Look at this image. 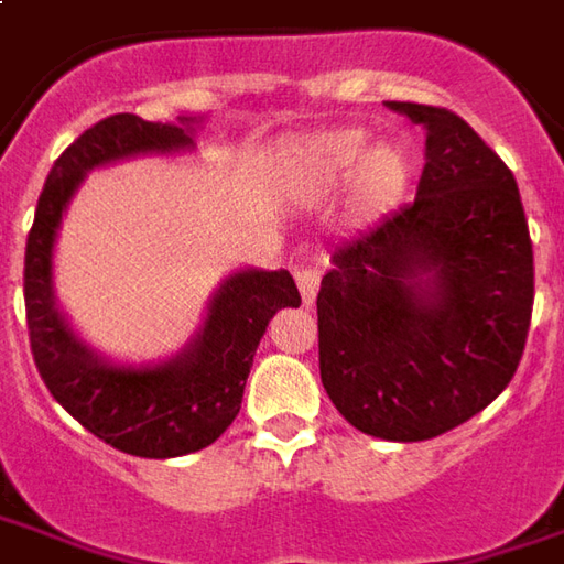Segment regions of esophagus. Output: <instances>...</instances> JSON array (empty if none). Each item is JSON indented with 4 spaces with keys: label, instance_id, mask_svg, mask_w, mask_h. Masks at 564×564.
Segmentation results:
<instances>
[{
    "label": "esophagus",
    "instance_id": "1",
    "mask_svg": "<svg viewBox=\"0 0 564 564\" xmlns=\"http://www.w3.org/2000/svg\"><path fill=\"white\" fill-rule=\"evenodd\" d=\"M294 282H297V289H301L304 304H313L316 289H319V273H316L313 267H297V270H294Z\"/></svg>",
    "mask_w": 564,
    "mask_h": 564
}]
</instances>
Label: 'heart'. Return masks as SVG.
Listing matches in <instances>:
<instances>
[{"label":"heart","instance_id":"obj_1","mask_svg":"<svg viewBox=\"0 0 564 564\" xmlns=\"http://www.w3.org/2000/svg\"><path fill=\"white\" fill-rule=\"evenodd\" d=\"M362 151H366V135L360 130H341L319 135L316 142H310L304 151L310 173L323 183L344 180L350 170L360 164ZM410 176V158L400 145H379L376 151L366 154L360 167V188L362 195L372 204H384L397 198L406 185Z\"/></svg>","mask_w":564,"mask_h":564}]
</instances>
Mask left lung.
<instances>
[{
  "label": "left lung",
  "mask_w": 564,
  "mask_h": 564,
  "mask_svg": "<svg viewBox=\"0 0 564 564\" xmlns=\"http://www.w3.org/2000/svg\"><path fill=\"white\" fill-rule=\"evenodd\" d=\"M425 130L413 202L347 238L316 294L319 379L362 434L429 441L519 369L534 248L512 170L459 115L384 101Z\"/></svg>",
  "instance_id": "left-lung-1"
}]
</instances>
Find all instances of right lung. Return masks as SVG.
<instances>
[{"mask_svg": "<svg viewBox=\"0 0 564 564\" xmlns=\"http://www.w3.org/2000/svg\"><path fill=\"white\" fill-rule=\"evenodd\" d=\"M192 145L183 127L111 115L74 139L48 170L26 236L24 304L33 362L48 394L105 444L145 459L185 456L214 444L241 410L245 381L263 332L301 291L289 270H245L217 291L207 323L183 357L164 366H111L74 338L52 301L55 229L86 170L139 151Z\"/></svg>", "mask_w": 564, "mask_h": 564, "instance_id": "obj_1", "label": "right lung"}]
</instances>
